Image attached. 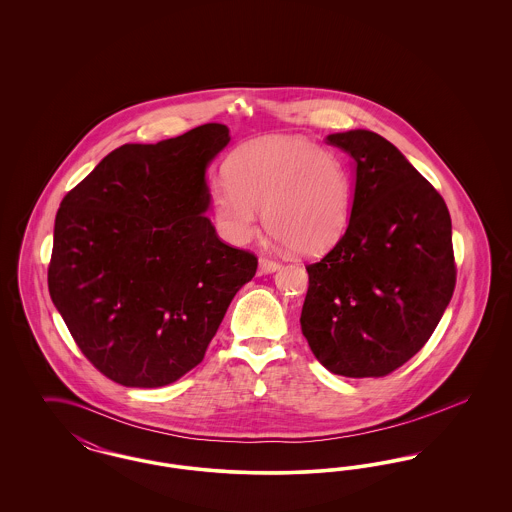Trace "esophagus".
Here are the masks:
<instances>
[{"label":"esophagus","instance_id":"esophagus-1","mask_svg":"<svg viewBox=\"0 0 512 512\" xmlns=\"http://www.w3.org/2000/svg\"><path fill=\"white\" fill-rule=\"evenodd\" d=\"M259 268H261L263 272H274V270H278V268H280V263H278L276 259L261 257V259H259Z\"/></svg>","mask_w":512,"mask_h":512}]
</instances>
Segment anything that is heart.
I'll return each instance as SVG.
<instances>
[{
	"mask_svg": "<svg viewBox=\"0 0 512 512\" xmlns=\"http://www.w3.org/2000/svg\"><path fill=\"white\" fill-rule=\"evenodd\" d=\"M226 182L211 190V213L228 244H249L261 224L295 255L315 257L340 242L353 217L355 184L338 153L303 138L240 147Z\"/></svg>",
	"mask_w": 512,
	"mask_h": 512,
	"instance_id": "heart-1",
	"label": "heart"
}]
</instances>
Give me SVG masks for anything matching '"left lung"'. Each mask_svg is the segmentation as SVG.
Returning <instances> with one entry per match:
<instances>
[{
    "label": "left lung",
    "mask_w": 512,
    "mask_h": 512,
    "mask_svg": "<svg viewBox=\"0 0 512 512\" xmlns=\"http://www.w3.org/2000/svg\"><path fill=\"white\" fill-rule=\"evenodd\" d=\"M355 169L343 238L307 265L301 330L318 363L347 378H380L430 340L457 282L443 197L376 132L330 134Z\"/></svg>",
    "instance_id": "left-lung-1"
}]
</instances>
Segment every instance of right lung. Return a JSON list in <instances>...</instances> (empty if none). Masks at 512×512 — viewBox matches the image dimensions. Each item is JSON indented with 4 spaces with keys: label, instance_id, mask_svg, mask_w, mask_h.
Returning a JSON list of instances; mask_svg holds the SVG:
<instances>
[{
    "label": "right lung",
    "instance_id": "add662e5",
    "mask_svg": "<svg viewBox=\"0 0 512 512\" xmlns=\"http://www.w3.org/2000/svg\"><path fill=\"white\" fill-rule=\"evenodd\" d=\"M228 142V126L209 122L124 144L61 201L49 295L84 357L121 386L161 388L199 365L257 272L205 215V169Z\"/></svg>",
    "mask_w": 512,
    "mask_h": 512
}]
</instances>
